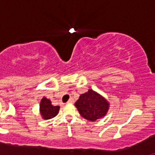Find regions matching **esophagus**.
<instances>
[{
  "label": "esophagus",
  "instance_id": "34e87169",
  "mask_svg": "<svg viewBox=\"0 0 155 155\" xmlns=\"http://www.w3.org/2000/svg\"><path fill=\"white\" fill-rule=\"evenodd\" d=\"M74 99L72 98H70L69 100H68V103H74Z\"/></svg>",
  "mask_w": 155,
  "mask_h": 155
}]
</instances>
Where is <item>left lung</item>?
Masks as SVG:
<instances>
[{
  "mask_svg": "<svg viewBox=\"0 0 155 155\" xmlns=\"http://www.w3.org/2000/svg\"><path fill=\"white\" fill-rule=\"evenodd\" d=\"M74 105L81 116L91 122L103 118L109 109L107 99L92 89H88L87 92L81 94Z\"/></svg>",
  "mask_w": 155,
  "mask_h": 155,
  "instance_id": "obj_1",
  "label": "left lung"
}]
</instances>
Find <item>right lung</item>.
Here are the masks:
<instances>
[{
    "instance_id": "1",
    "label": "right lung",
    "mask_w": 155,
    "mask_h": 155,
    "mask_svg": "<svg viewBox=\"0 0 155 155\" xmlns=\"http://www.w3.org/2000/svg\"><path fill=\"white\" fill-rule=\"evenodd\" d=\"M60 106H55L52 105V102L50 99L46 97L41 99L40 105H39V113L41 116L44 120H50L55 117L59 113Z\"/></svg>"
}]
</instances>
